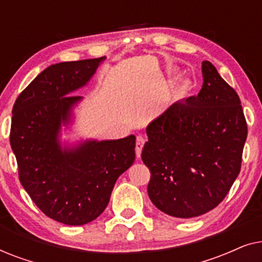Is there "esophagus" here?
Returning a JSON list of instances; mask_svg holds the SVG:
<instances>
[{"mask_svg":"<svg viewBox=\"0 0 262 262\" xmlns=\"http://www.w3.org/2000/svg\"><path fill=\"white\" fill-rule=\"evenodd\" d=\"M145 143V139L144 137H142V136H138L137 137V141H136V156L141 157V154H142V149H143V145H144Z\"/></svg>","mask_w":262,"mask_h":262,"instance_id":"esophagus-1","label":"esophagus"}]
</instances>
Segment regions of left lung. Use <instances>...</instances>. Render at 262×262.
I'll return each mask as SVG.
<instances>
[{
	"mask_svg": "<svg viewBox=\"0 0 262 262\" xmlns=\"http://www.w3.org/2000/svg\"><path fill=\"white\" fill-rule=\"evenodd\" d=\"M202 73L198 95L174 102L146 127L142 160L151 173L148 195L171 217L214 209L241 170L247 139L241 101L209 60Z\"/></svg>",
	"mask_w": 262,
	"mask_h": 262,
	"instance_id": "obj_1",
	"label": "left lung"
}]
</instances>
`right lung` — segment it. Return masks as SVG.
<instances>
[{"instance_id":"1","label":"right lung","mask_w":262,"mask_h":262,"mask_svg":"<svg viewBox=\"0 0 262 262\" xmlns=\"http://www.w3.org/2000/svg\"><path fill=\"white\" fill-rule=\"evenodd\" d=\"M106 57L52 64L19 95L13 107L10 146L25 191L46 216L67 225L94 221L108 205L117 179L135 161L136 137L85 139L62 145V127Z\"/></svg>"}]
</instances>
